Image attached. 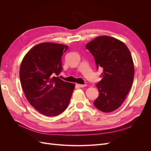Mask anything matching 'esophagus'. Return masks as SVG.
Listing matches in <instances>:
<instances>
[{"mask_svg":"<svg viewBox=\"0 0 151 151\" xmlns=\"http://www.w3.org/2000/svg\"><path fill=\"white\" fill-rule=\"evenodd\" d=\"M76 86H78L79 88H84V87L86 86V84H77Z\"/></svg>","mask_w":151,"mask_h":151,"instance_id":"34e87169","label":"esophagus"}]
</instances>
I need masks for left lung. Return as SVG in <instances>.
Returning a JSON list of instances; mask_svg holds the SVG:
<instances>
[{"instance_id":"obj_1","label":"left lung","mask_w":151,"mask_h":151,"mask_svg":"<svg viewBox=\"0 0 151 151\" xmlns=\"http://www.w3.org/2000/svg\"><path fill=\"white\" fill-rule=\"evenodd\" d=\"M94 58L96 68L103 69L96 84L99 96L93 104L104 113L119 108L133 84L134 67L129 48L121 41L107 36H98L86 45Z\"/></svg>"}]
</instances>
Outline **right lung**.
I'll use <instances>...</instances> for the list:
<instances>
[{
	"label": "right lung",
	"mask_w": 151,
	"mask_h": 151,
	"mask_svg": "<svg viewBox=\"0 0 151 151\" xmlns=\"http://www.w3.org/2000/svg\"><path fill=\"white\" fill-rule=\"evenodd\" d=\"M68 46L53 43L36 45L22 60L19 77L22 90L31 106L44 115L54 116L64 111L75 85L57 76L63 69L62 56Z\"/></svg>",
	"instance_id": "add662e5"
}]
</instances>
